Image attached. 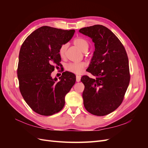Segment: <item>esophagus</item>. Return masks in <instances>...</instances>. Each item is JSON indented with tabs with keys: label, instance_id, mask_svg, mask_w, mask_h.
<instances>
[{
	"label": "esophagus",
	"instance_id": "esophagus-1",
	"mask_svg": "<svg viewBox=\"0 0 148 148\" xmlns=\"http://www.w3.org/2000/svg\"><path fill=\"white\" fill-rule=\"evenodd\" d=\"M80 79H81V76L77 75V77H76V80H77V82H79Z\"/></svg>",
	"mask_w": 148,
	"mask_h": 148
}]
</instances>
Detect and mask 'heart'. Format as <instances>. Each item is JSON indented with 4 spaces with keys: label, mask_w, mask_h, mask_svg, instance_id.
Listing matches in <instances>:
<instances>
[{
    "label": "heart",
    "mask_w": 148,
    "mask_h": 148,
    "mask_svg": "<svg viewBox=\"0 0 148 148\" xmlns=\"http://www.w3.org/2000/svg\"><path fill=\"white\" fill-rule=\"evenodd\" d=\"M73 44L77 47L79 50H81L83 52H86L88 50L89 48V43L86 39L82 38H75L73 40ZM66 45L63 44L62 45L59 49V54L60 57H64L65 56L66 50ZM86 65L84 62H79V63H71L67 65L65 67L66 70L70 71V72L73 73L75 74H81Z\"/></svg>",
    "instance_id": "heart-1"
}]
</instances>
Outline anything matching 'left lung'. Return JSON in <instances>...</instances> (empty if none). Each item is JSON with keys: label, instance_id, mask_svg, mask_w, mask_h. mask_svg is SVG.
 <instances>
[{"label": "left lung", "instance_id": "1", "mask_svg": "<svg viewBox=\"0 0 148 148\" xmlns=\"http://www.w3.org/2000/svg\"><path fill=\"white\" fill-rule=\"evenodd\" d=\"M95 43L88 72L95 79L83 76L85 109L91 114L104 116L117 109L123 101L130 79L127 53L118 38L106 26L96 25L80 29Z\"/></svg>", "mask_w": 148, "mask_h": 148}]
</instances>
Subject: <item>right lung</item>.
<instances>
[{
    "label": "right lung",
    "instance_id": "1",
    "mask_svg": "<svg viewBox=\"0 0 148 148\" xmlns=\"http://www.w3.org/2000/svg\"><path fill=\"white\" fill-rule=\"evenodd\" d=\"M75 31L44 26L33 31L22 44L17 70L20 91L37 114L49 116L59 112L75 83L76 76L69 71L62 73L59 81L51 77L53 65L60 64V46L70 41Z\"/></svg>",
    "mask_w": 148,
    "mask_h": 148
}]
</instances>
